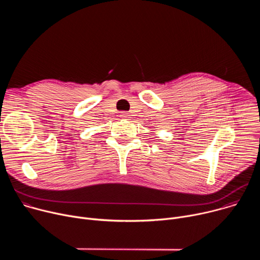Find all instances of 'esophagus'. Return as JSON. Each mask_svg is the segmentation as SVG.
<instances>
[{"label": "esophagus", "mask_w": 260, "mask_h": 260, "mask_svg": "<svg viewBox=\"0 0 260 260\" xmlns=\"http://www.w3.org/2000/svg\"><path fill=\"white\" fill-rule=\"evenodd\" d=\"M120 117H121L122 119H127V118H128V114L125 113V112H121V113H120Z\"/></svg>", "instance_id": "esophagus-1"}]
</instances>
